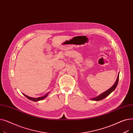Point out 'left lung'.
<instances>
[{
	"instance_id": "8db88e82",
	"label": "left lung",
	"mask_w": 133,
	"mask_h": 133,
	"mask_svg": "<svg viewBox=\"0 0 133 133\" xmlns=\"http://www.w3.org/2000/svg\"><path fill=\"white\" fill-rule=\"evenodd\" d=\"M118 79H119V73H118V74L117 75V79H116L115 83L112 87L110 88L107 90H106V92H104V93H103L101 94H100V95H99L98 96H96L95 97H94V98L91 99V100H94V101H99V100H101L104 99L106 97L108 96L111 92L114 91V89L116 88V87L117 85L118 82Z\"/></svg>"
}]
</instances>
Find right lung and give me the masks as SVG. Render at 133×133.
I'll list each match as a JSON object with an SVG mask.
<instances>
[{
    "instance_id": "add662e5",
    "label": "right lung",
    "mask_w": 133,
    "mask_h": 133,
    "mask_svg": "<svg viewBox=\"0 0 133 133\" xmlns=\"http://www.w3.org/2000/svg\"><path fill=\"white\" fill-rule=\"evenodd\" d=\"M48 93H47L46 95H44V96H41V97H37V98H34V97H30V96H27V95H25V94H24V95H25L27 99H30V100H32V101H40V100H43V99H44L45 98H46V97L47 96V95H48Z\"/></svg>"
}]
</instances>
